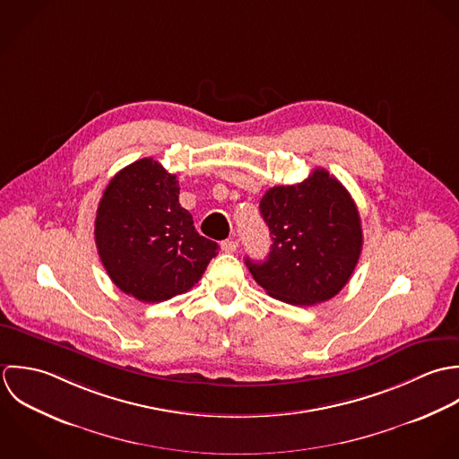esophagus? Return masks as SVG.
<instances>
[{
	"label": "esophagus",
	"instance_id": "34e87169",
	"mask_svg": "<svg viewBox=\"0 0 459 459\" xmlns=\"http://www.w3.org/2000/svg\"><path fill=\"white\" fill-rule=\"evenodd\" d=\"M220 247H221V250H223V252H227V254H232V252H236V250H238L239 243H238L236 239H232V238H230V239H225V241H221V245H220Z\"/></svg>",
	"mask_w": 459,
	"mask_h": 459
}]
</instances>
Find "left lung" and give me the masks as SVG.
Here are the masks:
<instances>
[{
  "mask_svg": "<svg viewBox=\"0 0 459 459\" xmlns=\"http://www.w3.org/2000/svg\"><path fill=\"white\" fill-rule=\"evenodd\" d=\"M259 207L273 243L266 261H245L255 281L290 305L333 298L355 272L364 243L350 191L316 169L303 183L268 189Z\"/></svg>",
  "mask_w": 459,
  "mask_h": 459,
  "instance_id": "8db88e82",
  "label": "left lung"
}]
</instances>
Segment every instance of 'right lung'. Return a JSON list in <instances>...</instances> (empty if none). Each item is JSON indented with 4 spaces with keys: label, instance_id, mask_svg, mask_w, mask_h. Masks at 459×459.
I'll return each mask as SVG.
<instances>
[{
    "label": "right lung",
    "instance_id": "right-lung-1",
    "mask_svg": "<svg viewBox=\"0 0 459 459\" xmlns=\"http://www.w3.org/2000/svg\"><path fill=\"white\" fill-rule=\"evenodd\" d=\"M93 234L111 281L145 303L189 290L218 254L179 204L178 178L152 158L131 163L106 186Z\"/></svg>",
    "mask_w": 459,
    "mask_h": 459
}]
</instances>
